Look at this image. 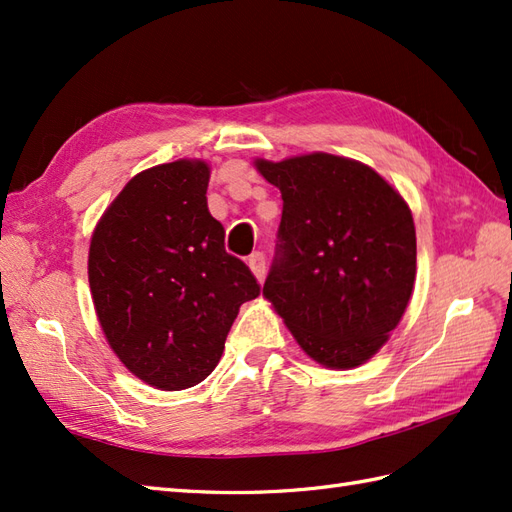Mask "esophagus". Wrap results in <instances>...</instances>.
I'll return each instance as SVG.
<instances>
[{"label":"esophagus","mask_w":512,"mask_h":512,"mask_svg":"<svg viewBox=\"0 0 512 512\" xmlns=\"http://www.w3.org/2000/svg\"><path fill=\"white\" fill-rule=\"evenodd\" d=\"M248 268L253 270L257 281H264L266 277V255L264 253H253L248 257Z\"/></svg>","instance_id":"esophagus-1"}]
</instances>
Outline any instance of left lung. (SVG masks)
<instances>
[{"label": "left lung", "mask_w": 512, "mask_h": 512, "mask_svg": "<svg viewBox=\"0 0 512 512\" xmlns=\"http://www.w3.org/2000/svg\"><path fill=\"white\" fill-rule=\"evenodd\" d=\"M284 200L264 284L301 350L350 369L400 323L416 281V226L407 202L358 160L306 154L255 160Z\"/></svg>", "instance_id": "obj_1"}]
</instances>
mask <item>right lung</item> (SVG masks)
<instances>
[{
  "instance_id": "1",
  "label": "right lung",
  "mask_w": 512,
  "mask_h": 512,
  "mask_svg": "<svg viewBox=\"0 0 512 512\" xmlns=\"http://www.w3.org/2000/svg\"><path fill=\"white\" fill-rule=\"evenodd\" d=\"M204 160L140 171L94 228V310L121 363L165 391L202 383L224 352L244 301L259 295L248 266L224 248L209 213Z\"/></svg>"
}]
</instances>
